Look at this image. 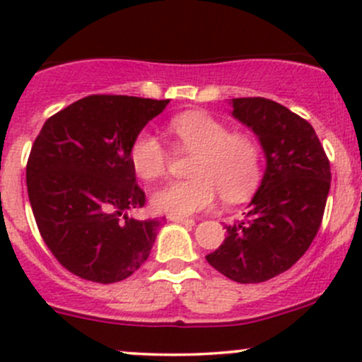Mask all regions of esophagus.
<instances>
[{"instance_id": "obj_1", "label": "esophagus", "mask_w": 362, "mask_h": 362, "mask_svg": "<svg viewBox=\"0 0 362 362\" xmlns=\"http://www.w3.org/2000/svg\"><path fill=\"white\" fill-rule=\"evenodd\" d=\"M170 221L171 222H178V224H187V226H192L194 224V221L189 217H178V215H170Z\"/></svg>"}]
</instances>
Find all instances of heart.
<instances>
[{"label":"heart","instance_id":"heart-1","mask_svg":"<svg viewBox=\"0 0 362 362\" xmlns=\"http://www.w3.org/2000/svg\"><path fill=\"white\" fill-rule=\"evenodd\" d=\"M180 152L194 154L189 180L168 182L151 196L154 210L168 215H192L211 206L217 191L228 203H242L257 189L262 175L261 147L245 133L204 112H185L168 126ZM170 151L151 131H140L129 147V163L144 180L166 173Z\"/></svg>","mask_w":362,"mask_h":362}]
</instances>
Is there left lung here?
<instances>
[{
	"mask_svg": "<svg viewBox=\"0 0 362 362\" xmlns=\"http://www.w3.org/2000/svg\"><path fill=\"white\" fill-rule=\"evenodd\" d=\"M233 117L257 134L266 171L242 218L226 224L224 243L206 255L218 273L259 284L287 272L322 224L331 166L315 129L276 101L235 98Z\"/></svg>",
	"mask_w": 362,
	"mask_h": 362,
	"instance_id": "left-lung-1",
	"label": "left lung"
}]
</instances>
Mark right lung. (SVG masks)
<instances>
[{"label": "right lung", "instance_id": "add662e5", "mask_svg": "<svg viewBox=\"0 0 362 362\" xmlns=\"http://www.w3.org/2000/svg\"><path fill=\"white\" fill-rule=\"evenodd\" d=\"M168 103L93 94L47 119L36 136L29 203L45 245L73 275L113 284L147 261L163 221L127 217L145 204L129 147Z\"/></svg>", "mask_w": 362, "mask_h": 362}]
</instances>
